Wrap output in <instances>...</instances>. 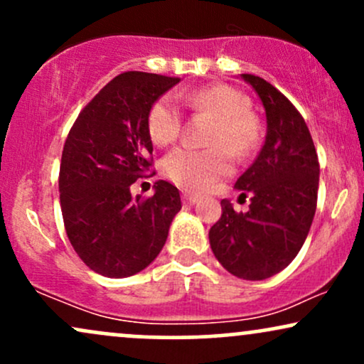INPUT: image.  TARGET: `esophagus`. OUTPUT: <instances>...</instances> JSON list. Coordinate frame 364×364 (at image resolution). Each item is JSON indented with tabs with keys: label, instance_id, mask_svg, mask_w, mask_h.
<instances>
[{
	"label": "esophagus",
	"instance_id": "34e87169",
	"mask_svg": "<svg viewBox=\"0 0 364 364\" xmlns=\"http://www.w3.org/2000/svg\"><path fill=\"white\" fill-rule=\"evenodd\" d=\"M198 196H196V195H190V193H185V195H183V202H185V203H188V205H195V203L196 202H198Z\"/></svg>",
	"mask_w": 364,
	"mask_h": 364
}]
</instances>
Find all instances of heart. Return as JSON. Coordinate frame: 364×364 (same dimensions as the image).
Here are the masks:
<instances>
[{
    "label": "heart",
    "instance_id": "1",
    "mask_svg": "<svg viewBox=\"0 0 364 364\" xmlns=\"http://www.w3.org/2000/svg\"><path fill=\"white\" fill-rule=\"evenodd\" d=\"M195 109L217 119L210 136L212 149L178 147L164 159V173L188 191H203L232 171L231 154L250 157L260 145V124L250 112V101L229 85H212L181 95ZM181 129V109L171 95H162L149 112V132L157 145H169Z\"/></svg>",
    "mask_w": 364,
    "mask_h": 364
}]
</instances>
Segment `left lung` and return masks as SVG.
Instances as JSON below:
<instances>
[{"mask_svg":"<svg viewBox=\"0 0 364 364\" xmlns=\"http://www.w3.org/2000/svg\"><path fill=\"white\" fill-rule=\"evenodd\" d=\"M241 78L257 92L265 109V144L235 185L241 195L252 193L248 212H236L224 198L223 215L208 231V241L228 272L263 281L294 260L310 232L320 166L298 109L263 78L248 73Z\"/></svg>","mask_w":364,"mask_h":364,"instance_id":"left-lung-1","label":"left lung"}]
</instances>
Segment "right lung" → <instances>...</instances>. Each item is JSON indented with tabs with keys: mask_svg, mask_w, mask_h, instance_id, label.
Wrapping results in <instances>:
<instances>
[{
	"mask_svg": "<svg viewBox=\"0 0 364 364\" xmlns=\"http://www.w3.org/2000/svg\"><path fill=\"white\" fill-rule=\"evenodd\" d=\"M179 78L127 72L78 114L65 141L60 202L66 235L94 272L123 279L157 258L181 210L176 186L157 181L150 198L129 186L150 168L149 112Z\"/></svg>",
	"mask_w": 364,
	"mask_h": 364,
	"instance_id": "obj_1",
	"label": "right lung"
}]
</instances>
